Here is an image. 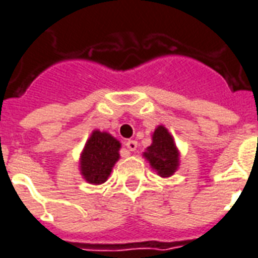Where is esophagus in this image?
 Wrapping results in <instances>:
<instances>
[{
	"instance_id": "1",
	"label": "esophagus",
	"mask_w": 258,
	"mask_h": 258,
	"mask_svg": "<svg viewBox=\"0 0 258 258\" xmlns=\"http://www.w3.org/2000/svg\"><path fill=\"white\" fill-rule=\"evenodd\" d=\"M125 146H127V149H128L130 151H135L138 147V142L133 141V139H130V141L125 142Z\"/></svg>"
}]
</instances>
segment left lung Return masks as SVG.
Here are the masks:
<instances>
[{"label": "left lung", "instance_id": "8db88e82", "mask_svg": "<svg viewBox=\"0 0 258 258\" xmlns=\"http://www.w3.org/2000/svg\"><path fill=\"white\" fill-rule=\"evenodd\" d=\"M145 157L161 176H170L178 167V151L169 131L159 125L153 134V145L147 147Z\"/></svg>", "mask_w": 258, "mask_h": 258}]
</instances>
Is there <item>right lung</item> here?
<instances>
[{"mask_svg":"<svg viewBox=\"0 0 258 258\" xmlns=\"http://www.w3.org/2000/svg\"><path fill=\"white\" fill-rule=\"evenodd\" d=\"M120 143L107 133L93 131L82 154V174L87 182L104 183L119 159Z\"/></svg>","mask_w":258,"mask_h":258,"instance_id":"1","label":"right lung"}]
</instances>
